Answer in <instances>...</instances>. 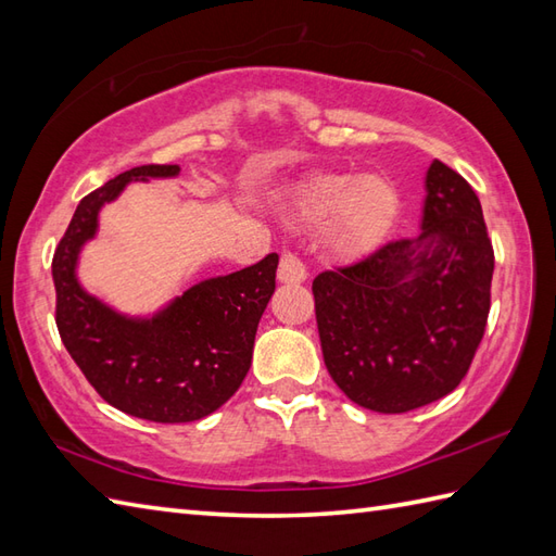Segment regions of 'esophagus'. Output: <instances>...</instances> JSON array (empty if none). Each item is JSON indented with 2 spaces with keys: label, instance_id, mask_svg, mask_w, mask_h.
Masks as SVG:
<instances>
[{
  "label": "esophagus",
  "instance_id": "1",
  "mask_svg": "<svg viewBox=\"0 0 556 556\" xmlns=\"http://www.w3.org/2000/svg\"><path fill=\"white\" fill-rule=\"evenodd\" d=\"M277 277L281 285H301V281H305V277H308V269H305L303 260L296 253L285 251L279 260Z\"/></svg>",
  "mask_w": 556,
  "mask_h": 556
}]
</instances>
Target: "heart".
Masks as SVG:
<instances>
[{"label": "heart", "instance_id": "1", "mask_svg": "<svg viewBox=\"0 0 556 556\" xmlns=\"http://www.w3.org/2000/svg\"><path fill=\"white\" fill-rule=\"evenodd\" d=\"M293 219L317 227L327 218L334 251L363 255L384 241L399 215L396 186L380 174H320L293 200Z\"/></svg>", "mask_w": 556, "mask_h": 556}]
</instances>
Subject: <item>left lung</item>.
Wrapping results in <instances>:
<instances>
[{
	"instance_id": "8db88e82",
	"label": "left lung",
	"mask_w": 556,
	"mask_h": 556,
	"mask_svg": "<svg viewBox=\"0 0 556 556\" xmlns=\"http://www.w3.org/2000/svg\"><path fill=\"white\" fill-rule=\"evenodd\" d=\"M420 233L313 281L323 358L353 404L406 413L454 392L485 334L494 251L473 188L425 176Z\"/></svg>"
}]
</instances>
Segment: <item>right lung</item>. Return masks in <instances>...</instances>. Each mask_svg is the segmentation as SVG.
<instances>
[{
  "label": "right lung",
  "mask_w": 556,
  "mask_h": 556,
  "mask_svg": "<svg viewBox=\"0 0 556 556\" xmlns=\"http://www.w3.org/2000/svg\"><path fill=\"white\" fill-rule=\"evenodd\" d=\"M179 164H143L78 203L52 257L56 329L96 392L128 416L191 422L233 396L251 368L257 323L275 293L279 255L212 277L152 317L112 311L78 285L76 263L98 231V212L128 181L167 179Z\"/></svg>",
  "instance_id": "right-lung-1"
}]
</instances>
